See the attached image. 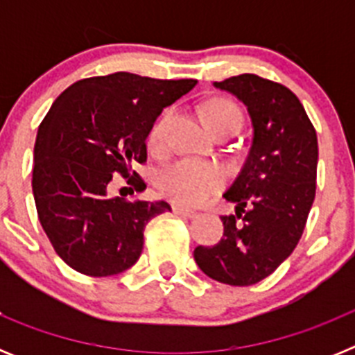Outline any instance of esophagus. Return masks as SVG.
I'll return each instance as SVG.
<instances>
[{
  "label": "esophagus",
  "mask_w": 355,
  "mask_h": 355,
  "mask_svg": "<svg viewBox=\"0 0 355 355\" xmlns=\"http://www.w3.org/2000/svg\"><path fill=\"white\" fill-rule=\"evenodd\" d=\"M174 213L175 215H180V216H184V218H193V216L197 215L196 211H193V209H190V208H184V206H180V205H175L174 208Z\"/></svg>",
  "instance_id": "1"
}]
</instances>
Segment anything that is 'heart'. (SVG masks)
Returning <instances> with one entry per match:
<instances>
[{
  "label": "heart",
  "mask_w": 355,
  "mask_h": 355,
  "mask_svg": "<svg viewBox=\"0 0 355 355\" xmlns=\"http://www.w3.org/2000/svg\"><path fill=\"white\" fill-rule=\"evenodd\" d=\"M202 119L213 133L229 126H236L240 130L241 122H243V112L236 103L224 99V97H216L205 105ZM167 121L168 114H163L150 130L149 146L155 150L163 147ZM224 181V171L215 163L183 158L163 168L159 174L158 187L163 196L168 199L175 200L180 205L193 206L200 205L213 192L220 190Z\"/></svg>",
  "instance_id": "heart-1"
}]
</instances>
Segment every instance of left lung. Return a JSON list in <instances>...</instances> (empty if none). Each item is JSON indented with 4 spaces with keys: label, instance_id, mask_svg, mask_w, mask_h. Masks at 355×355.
Returning a JSON list of instances; mask_svg holds the SVG:
<instances>
[{
    "label": "left lung",
    "instance_id": "1",
    "mask_svg": "<svg viewBox=\"0 0 355 355\" xmlns=\"http://www.w3.org/2000/svg\"><path fill=\"white\" fill-rule=\"evenodd\" d=\"M215 87L247 106L254 139L224 193L236 202V215L220 216L224 236L196 247L193 258L218 283L250 286L275 272L302 236L316 192L318 140L302 103L284 85L240 74Z\"/></svg>",
    "mask_w": 355,
    "mask_h": 355
}]
</instances>
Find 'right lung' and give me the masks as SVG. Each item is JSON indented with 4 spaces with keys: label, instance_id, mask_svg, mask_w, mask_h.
<instances>
[{
    "label": "right lung",
    "instance_id": "1",
    "mask_svg": "<svg viewBox=\"0 0 355 355\" xmlns=\"http://www.w3.org/2000/svg\"><path fill=\"white\" fill-rule=\"evenodd\" d=\"M196 85L115 72L76 81L56 97L37 133L31 188L42 229L71 268L106 277L139 261L144 229L171 206L112 197L110 181L121 174L133 192L146 190L131 168L147 162L146 139L163 108Z\"/></svg>",
    "mask_w": 355,
    "mask_h": 355
}]
</instances>
